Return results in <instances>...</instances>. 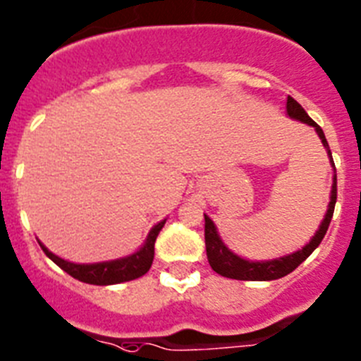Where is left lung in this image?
<instances>
[{"label":"left lung","mask_w":361,"mask_h":361,"mask_svg":"<svg viewBox=\"0 0 361 361\" xmlns=\"http://www.w3.org/2000/svg\"><path fill=\"white\" fill-rule=\"evenodd\" d=\"M287 116L293 118V120L302 121V123L309 125V127H314L316 134L319 136L322 143H324L325 150H327V156L331 159V165L334 169V161H332L331 149H329V143L325 140V134L322 130L316 121H312L309 118L303 106L296 102L294 98H287ZM336 172V169H334ZM334 205H336V174L332 176V187H331V202L327 205V212H325L322 224H319L318 231L314 233V236L309 240V243L302 247L296 252H290L287 256H281V258L274 259H259V262H252V259H245L238 256L236 252L228 249L224 243L221 236L218 234V228H216L214 221L207 214L205 216V249H207V259L211 263L212 271L218 272V274L225 276V278H233V280H243V281H271L278 280V278H283L289 272H293L294 269L300 265L302 262H305L309 256L312 255V250L322 243L325 233H327L329 224H331L332 212H334Z\"/></svg>","instance_id":"8db88e82"}]
</instances>
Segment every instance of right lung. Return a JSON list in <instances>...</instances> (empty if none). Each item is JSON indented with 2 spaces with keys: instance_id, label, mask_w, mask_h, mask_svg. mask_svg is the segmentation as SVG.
<instances>
[{
  "instance_id": "add662e5",
  "label": "right lung",
  "mask_w": 361,
  "mask_h": 361,
  "mask_svg": "<svg viewBox=\"0 0 361 361\" xmlns=\"http://www.w3.org/2000/svg\"><path fill=\"white\" fill-rule=\"evenodd\" d=\"M167 218L161 219L159 224H156L154 227L150 228V233L147 234V240L143 241V245L133 252V255L123 256V258L118 259H109V262H98V263H74L68 262V259L59 258L54 252H50L42 241H39V247L43 249L47 256H49L52 262L58 265V267L63 269L67 274H71L72 278L83 281V283L90 285H116L123 283V281L136 280L140 276H143L145 272H149L150 265H152V259H154V243L156 238H158L159 231L163 228Z\"/></svg>"
}]
</instances>
